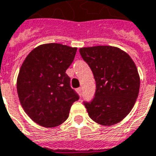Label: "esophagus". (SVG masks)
<instances>
[{
	"label": "esophagus",
	"instance_id": "esophagus-1",
	"mask_svg": "<svg viewBox=\"0 0 156 156\" xmlns=\"http://www.w3.org/2000/svg\"><path fill=\"white\" fill-rule=\"evenodd\" d=\"M77 92H78L79 94L81 95V94H82V88H81V87H78V88H77Z\"/></svg>",
	"mask_w": 156,
	"mask_h": 156
}]
</instances>
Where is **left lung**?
<instances>
[{
    "mask_svg": "<svg viewBox=\"0 0 156 156\" xmlns=\"http://www.w3.org/2000/svg\"><path fill=\"white\" fill-rule=\"evenodd\" d=\"M96 82L94 97L83 101L92 119L102 125H113L129 114L140 87L137 69L130 56L117 47L80 49Z\"/></svg>",
    "mask_w": 156,
    "mask_h": 156,
    "instance_id": "8db88e82",
    "label": "left lung"
}]
</instances>
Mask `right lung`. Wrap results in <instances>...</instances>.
I'll list each match as a JSON object with an SVG mask.
<instances>
[{"mask_svg":"<svg viewBox=\"0 0 156 156\" xmlns=\"http://www.w3.org/2000/svg\"><path fill=\"white\" fill-rule=\"evenodd\" d=\"M77 48L46 44L35 48L20 69L17 92L23 109L35 123L51 128L62 124L79 95L66 70Z\"/></svg>","mask_w":156,"mask_h":156,"instance_id":"add662e5","label":"right lung"}]
</instances>
